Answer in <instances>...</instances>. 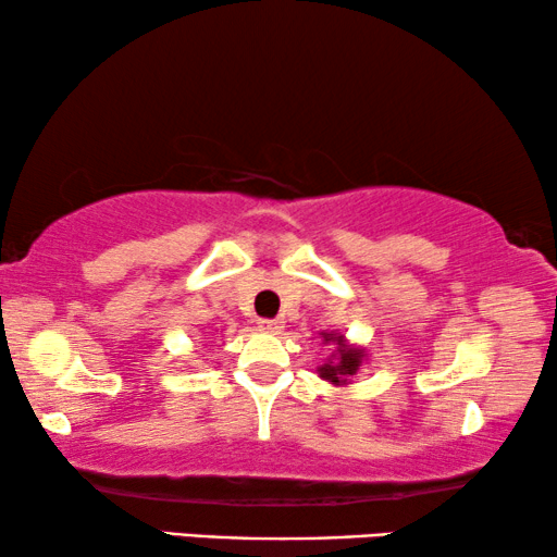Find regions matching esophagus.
Here are the masks:
<instances>
[{
	"mask_svg": "<svg viewBox=\"0 0 557 557\" xmlns=\"http://www.w3.org/2000/svg\"><path fill=\"white\" fill-rule=\"evenodd\" d=\"M258 330H261V332H278L281 322H278V319H258Z\"/></svg>",
	"mask_w": 557,
	"mask_h": 557,
	"instance_id": "esophagus-1",
	"label": "esophagus"
}]
</instances>
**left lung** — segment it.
Returning <instances> with one entry per match:
<instances>
[{
	"label": "left lung",
	"mask_w": 557,
	"mask_h": 557,
	"mask_svg": "<svg viewBox=\"0 0 557 557\" xmlns=\"http://www.w3.org/2000/svg\"><path fill=\"white\" fill-rule=\"evenodd\" d=\"M324 342H334L337 345V352H334V362L324 364V368H319V375L324 380H330V383H345L347 375H355L357 370H360V362H362V349H352L345 345V339L342 337H332V334H324Z\"/></svg>",
	"instance_id": "1"
}]
</instances>
